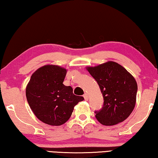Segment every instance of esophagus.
<instances>
[{"label": "esophagus", "mask_w": 158, "mask_h": 158, "mask_svg": "<svg viewBox=\"0 0 158 158\" xmlns=\"http://www.w3.org/2000/svg\"><path fill=\"white\" fill-rule=\"evenodd\" d=\"M83 97H84L85 100H86V101L89 99V96H88V94H87V93H85V94L83 95Z\"/></svg>", "instance_id": "1"}]
</instances>
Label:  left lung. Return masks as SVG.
Returning <instances> with one entry per match:
<instances>
[{
	"instance_id": "1",
	"label": "left lung",
	"mask_w": 158,
	"mask_h": 158,
	"mask_svg": "<svg viewBox=\"0 0 158 158\" xmlns=\"http://www.w3.org/2000/svg\"><path fill=\"white\" fill-rule=\"evenodd\" d=\"M86 69L96 80L103 97L102 109L95 111L97 120L106 126L123 122L135 107L138 89L135 78L123 66L111 61Z\"/></svg>"
}]
</instances>
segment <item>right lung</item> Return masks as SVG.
Instances as JSON below:
<instances>
[{
    "label": "right lung",
    "mask_w": 158,
    "mask_h": 158,
    "mask_svg": "<svg viewBox=\"0 0 158 158\" xmlns=\"http://www.w3.org/2000/svg\"><path fill=\"white\" fill-rule=\"evenodd\" d=\"M66 69L45 65L32 74L26 88V96L33 113L40 121L52 126L65 123L74 106L84 100L73 94V88L63 84Z\"/></svg>",
    "instance_id": "obj_1"
}]
</instances>
